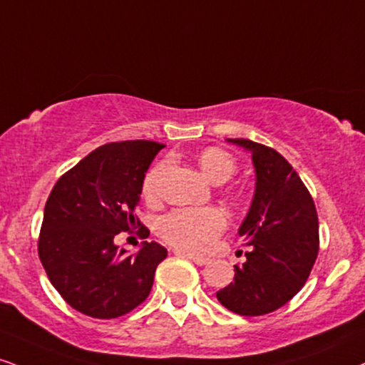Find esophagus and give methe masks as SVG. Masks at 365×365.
Segmentation results:
<instances>
[{"instance_id": "obj_1", "label": "esophagus", "mask_w": 365, "mask_h": 365, "mask_svg": "<svg viewBox=\"0 0 365 365\" xmlns=\"http://www.w3.org/2000/svg\"><path fill=\"white\" fill-rule=\"evenodd\" d=\"M177 255H182V257L188 258V260H192L195 263V265H207L209 263V258L205 257H199V255H194V253H187V252H177Z\"/></svg>"}]
</instances>
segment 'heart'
<instances>
[{
    "label": "heart",
    "mask_w": 365,
    "mask_h": 365,
    "mask_svg": "<svg viewBox=\"0 0 365 365\" xmlns=\"http://www.w3.org/2000/svg\"><path fill=\"white\" fill-rule=\"evenodd\" d=\"M199 165L210 182L225 183L238 170L236 160L225 149L207 148L199 156ZM166 161H161L148 171L143 182V194L155 200L166 171ZM226 216L216 207L175 209L158 221V232L166 243L188 252H205L225 231Z\"/></svg>",
    "instance_id": "heart-1"
}]
</instances>
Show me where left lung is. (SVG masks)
I'll list each match as a JSON object with an SVG mask.
<instances>
[{
    "label": "left lung",
    "instance_id": "1",
    "mask_svg": "<svg viewBox=\"0 0 365 365\" xmlns=\"http://www.w3.org/2000/svg\"><path fill=\"white\" fill-rule=\"evenodd\" d=\"M252 153L257 175L252 205L240 226L250 252L235 280L216 292L232 313L262 316L282 308L308 280L319 250L313 197L289 161L250 139H227Z\"/></svg>",
    "mask_w": 365,
    "mask_h": 365
}]
</instances>
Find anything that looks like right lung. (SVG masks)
Here are the masks:
<instances>
[{
	"mask_svg": "<svg viewBox=\"0 0 365 365\" xmlns=\"http://www.w3.org/2000/svg\"><path fill=\"white\" fill-rule=\"evenodd\" d=\"M155 140H122L96 148L57 180L43 209L38 258L71 308L98 319L130 313L146 301L166 248L143 241L135 255L113 238L143 226L135 207ZM148 238V227H139Z\"/></svg>",
	"mask_w": 365,
	"mask_h": 365,
	"instance_id": "obj_1",
	"label": "right lung"
}]
</instances>
